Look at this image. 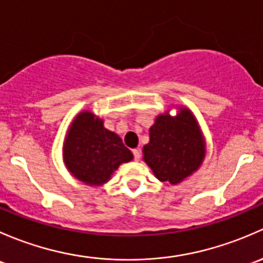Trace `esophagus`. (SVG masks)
Returning a JSON list of instances; mask_svg holds the SVG:
<instances>
[{"label":"esophagus","instance_id":"esophagus-1","mask_svg":"<svg viewBox=\"0 0 263 263\" xmlns=\"http://www.w3.org/2000/svg\"><path fill=\"white\" fill-rule=\"evenodd\" d=\"M133 154H134L135 161H139V159L142 158V153H140L139 149H133Z\"/></svg>","mask_w":263,"mask_h":263}]
</instances>
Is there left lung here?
I'll return each mask as SVG.
<instances>
[{"label":"left lung","instance_id":"left-lung-1","mask_svg":"<svg viewBox=\"0 0 263 263\" xmlns=\"http://www.w3.org/2000/svg\"><path fill=\"white\" fill-rule=\"evenodd\" d=\"M143 159L162 182L177 185L199 170L205 158V140L192 112L180 107L176 116H157L149 129Z\"/></svg>","mask_w":263,"mask_h":263}]
</instances>
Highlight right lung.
I'll list each match as a JSON object with an SVG mask.
<instances>
[{"label":"right lung","mask_w":263,"mask_h":263,"mask_svg":"<svg viewBox=\"0 0 263 263\" xmlns=\"http://www.w3.org/2000/svg\"><path fill=\"white\" fill-rule=\"evenodd\" d=\"M63 159L68 171L81 182L101 186L111 178L133 153L115 133L104 128L102 119L91 111L78 114L63 143Z\"/></svg>","instance_id":"add662e5"}]
</instances>
